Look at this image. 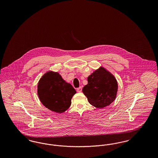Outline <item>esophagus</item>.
<instances>
[{"mask_svg": "<svg viewBox=\"0 0 158 158\" xmlns=\"http://www.w3.org/2000/svg\"><path fill=\"white\" fill-rule=\"evenodd\" d=\"M76 90H77V91L78 92H82V88L81 86V87L77 88Z\"/></svg>", "mask_w": 158, "mask_h": 158, "instance_id": "esophagus-1", "label": "esophagus"}]
</instances>
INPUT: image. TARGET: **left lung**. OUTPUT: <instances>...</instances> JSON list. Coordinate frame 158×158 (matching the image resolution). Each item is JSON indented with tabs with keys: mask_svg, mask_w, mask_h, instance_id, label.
<instances>
[{
	"mask_svg": "<svg viewBox=\"0 0 158 158\" xmlns=\"http://www.w3.org/2000/svg\"><path fill=\"white\" fill-rule=\"evenodd\" d=\"M118 89L114 76L104 68H99L88 77V84L82 89L91 105L102 108L115 100Z\"/></svg>",
	"mask_w": 158,
	"mask_h": 158,
	"instance_id": "left-lung-1",
	"label": "left lung"
}]
</instances>
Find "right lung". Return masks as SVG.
<instances>
[{
	"instance_id": "1",
	"label": "right lung",
	"mask_w": 158,
	"mask_h": 158,
	"mask_svg": "<svg viewBox=\"0 0 158 158\" xmlns=\"http://www.w3.org/2000/svg\"><path fill=\"white\" fill-rule=\"evenodd\" d=\"M76 93L70 83L66 82L58 73L53 72L46 73L38 85L40 100L46 108L56 113H63L68 110Z\"/></svg>"
}]
</instances>
